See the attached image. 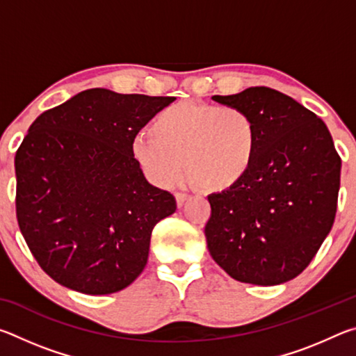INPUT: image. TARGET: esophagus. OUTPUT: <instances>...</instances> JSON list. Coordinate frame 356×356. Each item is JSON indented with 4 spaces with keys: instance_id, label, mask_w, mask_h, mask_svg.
I'll use <instances>...</instances> for the list:
<instances>
[{
    "instance_id": "esophagus-1",
    "label": "esophagus",
    "mask_w": 356,
    "mask_h": 356,
    "mask_svg": "<svg viewBox=\"0 0 356 356\" xmlns=\"http://www.w3.org/2000/svg\"><path fill=\"white\" fill-rule=\"evenodd\" d=\"M176 200H177V206L182 207L184 204L190 200V196L186 195V193H180L179 191V193H176Z\"/></svg>"
}]
</instances>
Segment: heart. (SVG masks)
<instances>
[{"label": "heart", "mask_w": 356, "mask_h": 356, "mask_svg": "<svg viewBox=\"0 0 356 356\" xmlns=\"http://www.w3.org/2000/svg\"><path fill=\"white\" fill-rule=\"evenodd\" d=\"M150 135H136L131 154L156 185L186 176L209 193L232 190L248 176L257 149V127L237 106L179 102L161 110Z\"/></svg>", "instance_id": "heart-1"}]
</instances>
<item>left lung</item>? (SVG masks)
<instances>
[{
    "label": "left lung",
    "mask_w": 356,
    "mask_h": 356,
    "mask_svg": "<svg viewBox=\"0 0 356 356\" xmlns=\"http://www.w3.org/2000/svg\"><path fill=\"white\" fill-rule=\"evenodd\" d=\"M212 99L250 114L257 149L242 182L209 195L210 256L240 282L282 284L308 267L331 231L341 156L323 120L272 88Z\"/></svg>",
    "instance_id": "8db88e82"
}]
</instances>
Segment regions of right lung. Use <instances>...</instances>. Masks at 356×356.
I'll return each instance as SVG.
<instances>
[{"instance_id": "1", "label": "right lung", "mask_w": 356, "mask_h": 356, "mask_svg": "<svg viewBox=\"0 0 356 356\" xmlns=\"http://www.w3.org/2000/svg\"><path fill=\"white\" fill-rule=\"evenodd\" d=\"M174 100L94 88L31 124L15 154L17 220L51 280L106 295L141 275L154 226L177 204L147 182L131 141Z\"/></svg>"}]
</instances>
